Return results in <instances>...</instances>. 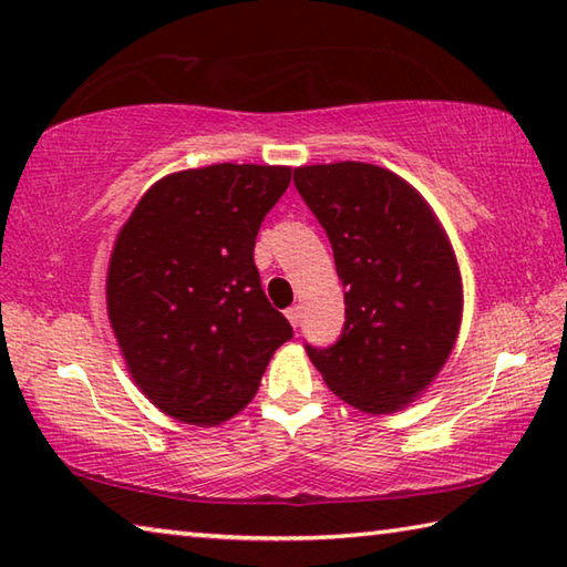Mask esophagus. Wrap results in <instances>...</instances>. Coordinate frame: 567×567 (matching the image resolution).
Returning <instances> with one entry per match:
<instances>
[{
    "label": "esophagus",
    "mask_w": 567,
    "mask_h": 567,
    "mask_svg": "<svg viewBox=\"0 0 567 567\" xmlns=\"http://www.w3.org/2000/svg\"><path fill=\"white\" fill-rule=\"evenodd\" d=\"M285 315H287V320H290L292 328H297V324H300V318H302V307L300 305H292Z\"/></svg>",
    "instance_id": "obj_1"
}]
</instances>
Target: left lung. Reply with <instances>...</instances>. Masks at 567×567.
<instances>
[{"instance_id": "left-lung-1", "label": "left lung", "mask_w": 567, "mask_h": 567, "mask_svg": "<svg viewBox=\"0 0 567 567\" xmlns=\"http://www.w3.org/2000/svg\"><path fill=\"white\" fill-rule=\"evenodd\" d=\"M295 185L330 237L344 287L342 338L307 354L354 410L400 412L445 368L463 320L445 227L408 179L368 162L297 167Z\"/></svg>"}]
</instances>
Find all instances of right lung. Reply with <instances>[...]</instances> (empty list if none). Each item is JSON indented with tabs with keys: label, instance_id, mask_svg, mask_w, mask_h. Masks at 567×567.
I'll return each instance as SVG.
<instances>
[{
	"label": "right lung",
	"instance_id": "1",
	"mask_svg": "<svg viewBox=\"0 0 567 567\" xmlns=\"http://www.w3.org/2000/svg\"><path fill=\"white\" fill-rule=\"evenodd\" d=\"M285 165H207L152 185L114 239L107 318L134 385L179 422L215 427L257 395L290 322L255 267Z\"/></svg>",
	"mask_w": 567,
	"mask_h": 567
}]
</instances>
